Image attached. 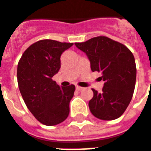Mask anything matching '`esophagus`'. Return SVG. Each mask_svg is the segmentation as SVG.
<instances>
[{
	"mask_svg": "<svg viewBox=\"0 0 151 151\" xmlns=\"http://www.w3.org/2000/svg\"><path fill=\"white\" fill-rule=\"evenodd\" d=\"M76 89L77 91H81V90H83V88H81V87H80V86H76Z\"/></svg>",
	"mask_w": 151,
	"mask_h": 151,
	"instance_id": "1",
	"label": "esophagus"
}]
</instances>
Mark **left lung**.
Instances as JSON below:
<instances>
[{
  "label": "left lung",
  "instance_id": "1",
  "mask_svg": "<svg viewBox=\"0 0 151 151\" xmlns=\"http://www.w3.org/2000/svg\"><path fill=\"white\" fill-rule=\"evenodd\" d=\"M75 45L87 55L92 71H101L104 81L101 92L92 89L89 108L103 120L119 118L133 96L136 65L133 54L125 45L106 37H97Z\"/></svg>",
  "mask_w": 151,
  "mask_h": 151
}]
</instances>
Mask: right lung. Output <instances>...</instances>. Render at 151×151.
Masks as SVG:
<instances>
[{"label":"right lung","instance_id":"1","mask_svg":"<svg viewBox=\"0 0 151 151\" xmlns=\"http://www.w3.org/2000/svg\"><path fill=\"white\" fill-rule=\"evenodd\" d=\"M73 45L42 40L25 50L17 65V82L26 106L39 122L57 125L69 114L75 86L60 88L52 80L60 68L62 53Z\"/></svg>","mask_w":151,"mask_h":151}]
</instances>
